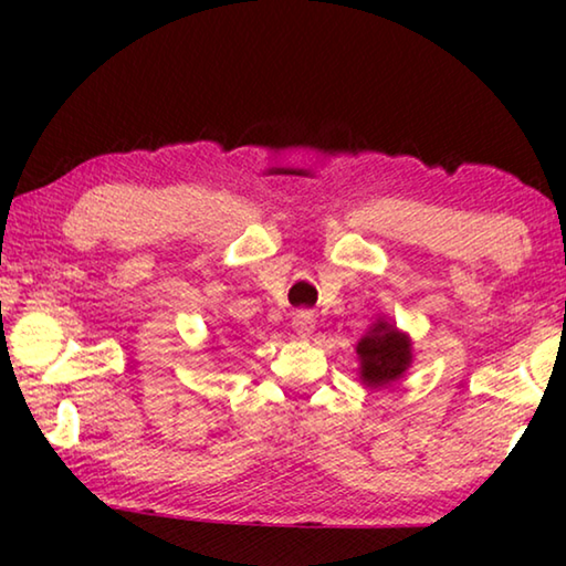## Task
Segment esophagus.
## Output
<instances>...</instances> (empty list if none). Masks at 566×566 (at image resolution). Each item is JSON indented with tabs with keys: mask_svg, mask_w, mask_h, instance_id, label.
Segmentation results:
<instances>
[{
	"mask_svg": "<svg viewBox=\"0 0 566 566\" xmlns=\"http://www.w3.org/2000/svg\"><path fill=\"white\" fill-rule=\"evenodd\" d=\"M294 329L300 332V337H310V334L314 332V317H312V312H306V310H300L294 314Z\"/></svg>",
	"mask_w": 566,
	"mask_h": 566,
	"instance_id": "1",
	"label": "esophagus"
}]
</instances>
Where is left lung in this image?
Returning <instances> with one entry per match:
<instances>
[{
  "label": "left lung",
  "mask_w": 566,
  "mask_h": 566,
  "mask_svg": "<svg viewBox=\"0 0 566 566\" xmlns=\"http://www.w3.org/2000/svg\"><path fill=\"white\" fill-rule=\"evenodd\" d=\"M359 379L367 387H385L411 364V342L395 324L379 319L357 344Z\"/></svg>",
  "instance_id": "obj_1"
}]
</instances>
